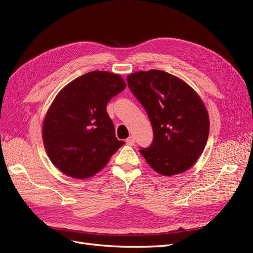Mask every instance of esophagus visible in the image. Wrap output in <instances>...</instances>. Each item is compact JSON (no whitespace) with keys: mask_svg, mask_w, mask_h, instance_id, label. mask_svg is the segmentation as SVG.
<instances>
[{"mask_svg":"<svg viewBox=\"0 0 253 253\" xmlns=\"http://www.w3.org/2000/svg\"><path fill=\"white\" fill-rule=\"evenodd\" d=\"M126 143L128 144V145H134V143H135V138L133 136H129L128 138L126 139Z\"/></svg>","mask_w":253,"mask_h":253,"instance_id":"34e87169","label":"esophagus"}]
</instances>
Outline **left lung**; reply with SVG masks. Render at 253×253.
Returning <instances> with one entry per match:
<instances>
[{
  "label": "left lung",
  "mask_w": 253,
  "mask_h": 253,
  "mask_svg": "<svg viewBox=\"0 0 253 253\" xmlns=\"http://www.w3.org/2000/svg\"><path fill=\"white\" fill-rule=\"evenodd\" d=\"M126 79L154 133L151 147L139 150L141 155L165 176L189 170L204 152L210 131L200 95L183 80L158 70L136 72Z\"/></svg>",
  "instance_id": "1"
}]
</instances>
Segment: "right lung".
Returning <instances> with one entry per match:
<instances>
[{
  "label": "right lung",
  "mask_w": 253,
  "mask_h": 253,
  "mask_svg": "<svg viewBox=\"0 0 253 253\" xmlns=\"http://www.w3.org/2000/svg\"><path fill=\"white\" fill-rule=\"evenodd\" d=\"M126 86L118 74L94 71L61 89L45 115L42 138L50 162L67 176L93 177L125 144L106 105Z\"/></svg>",
  "instance_id": "obj_1"
}]
</instances>
